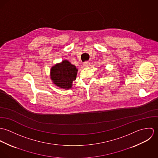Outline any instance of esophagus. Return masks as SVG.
<instances>
[{"label": "esophagus", "instance_id": "esophagus-1", "mask_svg": "<svg viewBox=\"0 0 158 158\" xmlns=\"http://www.w3.org/2000/svg\"><path fill=\"white\" fill-rule=\"evenodd\" d=\"M89 64H90V63L89 61H85L83 63V66L85 67H88V66H89Z\"/></svg>", "mask_w": 158, "mask_h": 158}]
</instances>
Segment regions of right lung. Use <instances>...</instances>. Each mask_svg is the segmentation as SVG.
<instances>
[{"instance_id": "obj_1", "label": "right lung", "mask_w": 158, "mask_h": 158, "mask_svg": "<svg viewBox=\"0 0 158 158\" xmlns=\"http://www.w3.org/2000/svg\"><path fill=\"white\" fill-rule=\"evenodd\" d=\"M77 69L67 60L57 64L51 69V79L57 86L68 89L71 88L72 81L75 80Z\"/></svg>"}]
</instances>
